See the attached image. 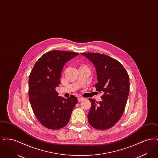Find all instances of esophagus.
<instances>
[{
    "label": "esophagus",
    "instance_id": "1",
    "mask_svg": "<svg viewBox=\"0 0 158 158\" xmlns=\"http://www.w3.org/2000/svg\"><path fill=\"white\" fill-rule=\"evenodd\" d=\"M83 99H84V98H82V97H78V98H77V100H78L79 102L82 101Z\"/></svg>",
    "mask_w": 158,
    "mask_h": 158
}]
</instances>
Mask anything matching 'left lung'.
Segmentation results:
<instances>
[{
  "label": "left lung",
  "instance_id": "left-lung-1",
  "mask_svg": "<svg viewBox=\"0 0 158 158\" xmlns=\"http://www.w3.org/2000/svg\"><path fill=\"white\" fill-rule=\"evenodd\" d=\"M96 68L98 82L94 87L102 94L99 102L89 99L88 120L92 127L104 130L113 127L124 111L130 90L129 76L118 60L105 54L81 53Z\"/></svg>",
  "mask_w": 158,
  "mask_h": 158
}]
</instances>
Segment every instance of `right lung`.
I'll use <instances>...</instances> for the list:
<instances>
[{
	"mask_svg": "<svg viewBox=\"0 0 158 158\" xmlns=\"http://www.w3.org/2000/svg\"><path fill=\"white\" fill-rule=\"evenodd\" d=\"M79 54L53 50L44 54L35 63L29 76V98L33 112L45 128L57 130L68 124L77 99L58 96L64 64Z\"/></svg>",
	"mask_w": 158,
	"mask_h": 158,
	"instance_id": "add662e5",
	"label": "right lung"
}]
</instances>
